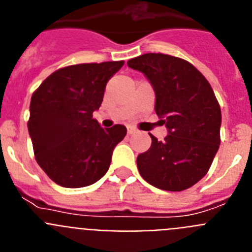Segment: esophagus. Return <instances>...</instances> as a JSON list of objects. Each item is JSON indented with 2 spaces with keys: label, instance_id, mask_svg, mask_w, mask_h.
Instances as JSON below:
<instances>
[{
  "label": "esophagus",
  "instance_id": "1",
  "mask_svg": "<svg viewBox=\"0 0 252 252\" xmlns=\"http://www.w3.org/2000/svg\"><path fill=\"white\" fill-rule=\"evenodd\" d=\"M136 132V130L132 127V126H127V133L128 135H132V133Z\"/></svg>",
  "mask_w": 252,
  "mask_h": 252
}]
</instances>
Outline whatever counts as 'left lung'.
I'll return each instance as SVG.
<instances>
[{
	"instance_id": "8db88e82",
	"label": "left lung",
	"mask_w": 252,
	"mask_h": 252,
	"mask_svg": "<svg viewBox=\"0 0 252 252\" xmlns=\"http://www.w3.org/2000/svg\"><path fill=\"white\" fill-rule=\"evenodd\" d=\"M145 74L155 92V112L168 128L164 141L153 135L137 169L151 186L180 192L198 183L220 148L221 108L212 87L184 59L149 53L127 62Z\"/></svg>"
}]
</instances>
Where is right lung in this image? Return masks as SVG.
I'll list each match as a JSON object with an SVG mask.
<instances>
[{"instance_id": "1", "label": "right lung", "mask_w": 252, "mask_h": 252, "mask_svg": "<svg viewBox=\"0 0 252 252\" xmlns=\"http://www.w3.org/2000/svg\"><path fill=\"white\" fill-rule=\"evenodd\" d=\"M122 65L120 60L60 68L32 93L28 128L35 159L59 186H91L110 168L113 149L127 130L124 125L102 128L93 112Z\"/></svg>"}]
</instances>
